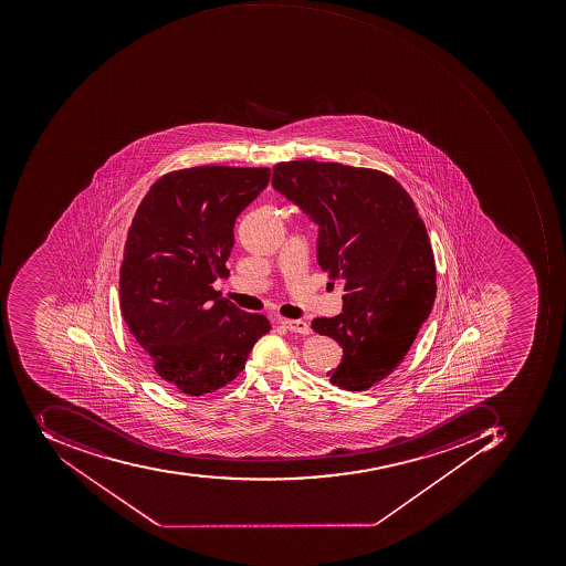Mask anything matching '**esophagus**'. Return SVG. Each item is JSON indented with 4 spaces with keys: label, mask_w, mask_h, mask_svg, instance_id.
I'll return each instance as SVG.
<instances>
[{
    "label": "esophagus",
    "mask_w": 566,
    "mask_h": 566,
    "mask_svg": "<svg viewBox=\"0 0 566 566\" xmlns=\"http://www.w3.org/2000/svg\"><path fill=\"white\" fill-rule=\"evenodd\" d=\"M281 324L286 327L289 331H293V333H301V335H308L311 333V326H308L305 321L301 319H283Z\"/></svg>",
    "instance_id": "esophagus-1"
}]
</instances>
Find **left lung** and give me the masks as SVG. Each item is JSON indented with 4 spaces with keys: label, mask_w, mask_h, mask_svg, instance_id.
<instances>
[{
    "label": "left lung",
    "mask_w": 566,
    "mask_h": 566,
    "mask_svg": "<svg viewBox=\"0 0 566 566\" xmlns=\"http://www.w3.org/2000/svg\"><path fill=\"white\" fill-rule=\"evenodd\" d=\"M273 187L319 224L317 262L345 290L339 316L312 321L343 348L329 381L366 391L400 366L434 304V255L419 211L379 169L277 163Z\"/></svg>",
    "instance_id": "left-lung-1"
}]
</instances>
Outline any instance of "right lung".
Wrapping results in <instances>:
<instances>
[{
	"label": "right lung",
	"mask_w": 566,
	"mask_h": 566,
	"mask_svg": "<svg viewBox=\"0 0 566 566\" xmlns=\"http://www.w3.org/2000/svg\"><path fill=\"white\" fill-rule=\"evenodd\" d=\"M270 168L193 166L163 175L125 242L119 308L144 360L169 388L202 397L233 381L271 329L212 289L227 277L237 216L270 184Z\"/></svg>",
	"instance_id": "1"
}]
</instances>
